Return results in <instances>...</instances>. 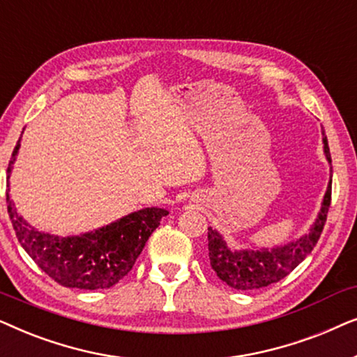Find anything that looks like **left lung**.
I'll return each instance as SVG.
<instances>
[{"label": "left lung", "instance_id": "obj_1", "mask_svg": "<svg viewBox=\"0 0 357 357\" xmlns=\"http://www.w3.org/2000/svg\"><path fill=\"white\" fill-rule=\"evenodd\" d=\"M324 151L326 160L331 162L330 148L326 136L324 133ZM331 203V180L326 188V193L321 202V208L315 222L312 224L310 231L297 238L296 242H289L286 245L275 248H260V250H231L227 243L221 237V234L208 227V250L209 263L214 273L234 289L252 291L260 287L270 286L273 282L281 281L286 278L319 242L320 234L324 231Z\"/></svg>", "mask_w": 357, "mask_h": 357}]
</instances>
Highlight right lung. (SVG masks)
<instances>
[{
    "mask_svg": "<svg viewBox=\"0 0 357 357\" xmlns=\"http://www.w3.org/2000/svg\"><path fill=\"white\" fill-rule=\"evenodd\" d=\"M19 143L21 139L13 151L8 174L21 146ZM6 203L17 241L37 266L58 284L86 291L107 289L128 275L151 234L169 214L162 208H144L92 232L58 237L37 231L24 221L9 193Z\"/></svg>",
    "mask_w": 357,
    "mask_h": 357,
    "instance_id": "obj_1",
    "label": "right lung"
}]
</instances>
